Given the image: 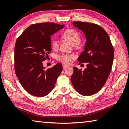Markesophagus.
I'll return each mask as SVG.
<instances>
[{"label": "esophagus", "mask_w": 129, "mask_h": 129, "mask_svg": "<svg viewBox=\"0 0 129 129\" xmlns=\"http://www.w3.org/2000/svg\"><path fill=\"white\" fill-rule=\"evenodd\" d=\"M67 68H68V67L66 66V65H62V69H67Z\"/></svg>", "instance_id": "1"}]
</instances>
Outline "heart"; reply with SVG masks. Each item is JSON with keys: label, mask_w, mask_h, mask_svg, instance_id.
Returning <instances> with one entry per match:
<instances>
[{"label": "heart", "mask_w": 129, "mask_h": 129, "mask_svg": "<svg viewBox=\"0 0 129 129\" xmlns=\"http://www.w3.org/2000/svg\"><path fill=\"white\" fill-rule=\"evenodd\" d=\"M62 36L64 39L69 42L73 46L78 45L81 42V38L78 31L74 29H68L63 33ZM51 46L54 49L59 47V42L56 38H53L51 42ZM74 55L69 54H61L57 56V60L64 64H69L74 59Z\"/></svg>", "instance_id": "heart-1"}]
</instances>
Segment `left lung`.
Listing matches in <instances>:
<instances>
[{
	"instance_id": "left-lung-1",
	"label": "left lung",
	"mask_w": 129,
	"mask_h": 129,
	"mask_svg": "<svg viewBox=\"0 0 129 129\" xmlns=\"http://www.w3.org/2000/svg\"><path fill=\"white\" fill-rule=\"evenodd\" d=\"M73 25L83 31L86 42L78 61L87 62L84 71L74 67L71 81L79 94L89 96L101 89L110 75L114 57L113 46L108 33L96 24L74 21Z\"/></svg>"
}]
</instances>
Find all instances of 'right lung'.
<instances>
[{
	"mask_svg": "<svg viewBox=\"0 0 129 129\" xmlns=\"http://www.w3.org/2000/svg\"><path fill=\"white\" fill-rule=\"evenodd\" d=\"M64 25L54 23L32 24L16 41L14 68L21 85L30 94L47 95L54 89L62 67L60 63L45 70L43 61L51 53V36Z\"/></svg>",
	"mask_w": 129,
	"mask_h": 129,
	"instance_id": "obj_1",
	"label": "right lung"
}]
</instances>
